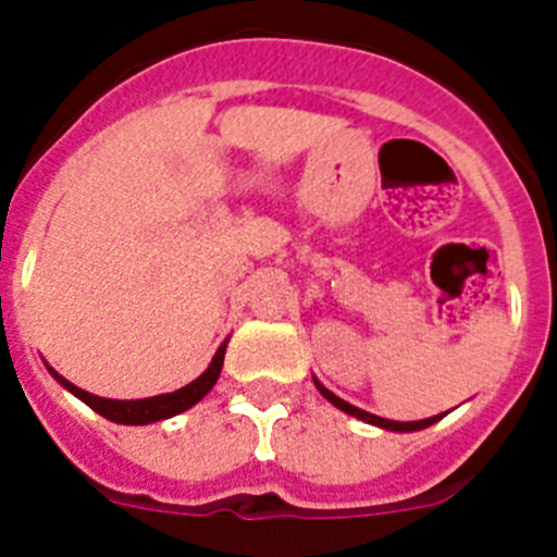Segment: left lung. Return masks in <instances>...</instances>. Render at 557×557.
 <instances>
[{
  "label": "left lung",
  "mask_w": 557,
  "mask_h": 557,
  "mask_svg": "<svg viewBox=\"0 0 557 557\" xmlns=\"http://www.w3.org/2000/svg\"><path fill=\"white\" fill-rule=\"evenodd\" d=\"M314 385H318V391H321L323 396H326L334 407H339V410L348 412V416L359 418V421H368V424H373V426H382V430H391V432H416V430H426V426H432V424H435V421H441V416L424 418V421H387V418L371 416V412L359 410V407H354V405H348V401H343V398H337L332 391H326V387H323L321 382H318V379H314Z\"/></svg>",
  "instance_id": "left-lung-1"
}]
</instances>
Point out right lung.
Here are the masks:
<instances>
[{
	"label": "right lung",
	"instance_id": "add662e5",
	"mask_svg": "<svg viewBox=\"0 0 557 557\" xmlns=\"http://www.w3.org/2000/svg\"><path fill=\"white\" fill-rule=\"evenodd\" d=\"M225 346H228V343H223V346L218 348V354H214V359H211V366L186 387H181V391L175 393H164V396L136 398V401H113V398L91 396V393L81 391V387H75L72 382H66V379H63L58 371H52V368H49V373H52V376H55L66 391L75 393L81 401H86L91 410L100 412L102 418H108V421H116V424H150V421H164V418L178 416V412L198 405L200 398H203L206 393L214 387V382L220 379L223 359H225Z\"/></svg>",
	"mask_w": 557,
	"mask_h": 557
}]
</instances>
